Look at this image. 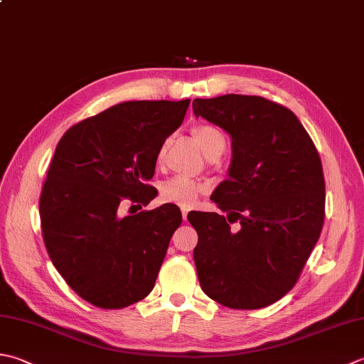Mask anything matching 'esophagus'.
I'll return each mask as SVG.
<instances>
[{
  "instance_id": "1",
  "label": "esophagus",
  "mask_w": 364,
  "mask_h": 364,
  "mask_svg": "<svg viewBox=\"0 0 364 364\" xmlns=\"http://www.w3.org/2000/svg\"><path fill=\"white\" fill-rule=\"evenodd\" d=\"M181 213H183V219L186 220V219H188V213H189V208H188V206H183V208H181Z\"/></svg>"
}]
</instances>
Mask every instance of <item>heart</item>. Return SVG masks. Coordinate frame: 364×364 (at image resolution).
<instances>
[{
	"label": "heart",
	"mask_w": 364,
	"mask_h": 364,
	"mask_svg": "<svg viewBox=\"0 0 364 364\" xmlns=\"http://www.w3.org/2000/svg\"><path fill=\"white\" fill-rule=\"evenodd\" d=\"M194 139L197 145L202 148L206 156H211L218 151L223 153L225 149V137L219 127L213 124H200L194 131ZM164 154V146L159 149L158 158L161 159ZM203 192H206V186L200 181L191 180L186 176H173L167 180L161 186V196L164 200L178 203L183 206H189L194 203Z\"/></svg>",
	"instance_id": "heart-1"
}]
</instances>
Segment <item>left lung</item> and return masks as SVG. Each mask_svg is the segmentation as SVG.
Masks as SVG:
<instances>
[{"label": "left lung", "mask_w": 364, "mask_h": 364, "mask_svg": "<svg viewBox=\"0 0 364 364\" xmlns=\"http://www.w3.org/2000/svg\"><path fill=\"white\" fill-rule=\"evenodd\" d=\"M192 109L232 137L229 178L211 194L229 215H188L200 287L227 308H265L295 286L322 232V161L295 113L265 97L194 99Z\"/></svg>", "instance_id": "obj_1"}]
</instances>
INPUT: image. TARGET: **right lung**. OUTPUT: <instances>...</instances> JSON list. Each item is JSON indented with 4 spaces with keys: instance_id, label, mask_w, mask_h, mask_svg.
<instances>
[{
    "instance_id": "1",
    "label": "right lung",
    "mask_w": 364,
    "mask_h": 364,
    "mask_svg": "<svg viewBox=\"0 0 364 364\" xmlns=\"http://www.w3.org/2000/svg\"><path fill=\"white\" fill-rule=\"evenodd\" d=\"M184 101H127L69 127L42 188V237L55 268L78 296L121 309L153 290L183 216L173 203L121 216L119 203L146 206L164 141L181 126Z\"/></svg>"
}]
</instances>
